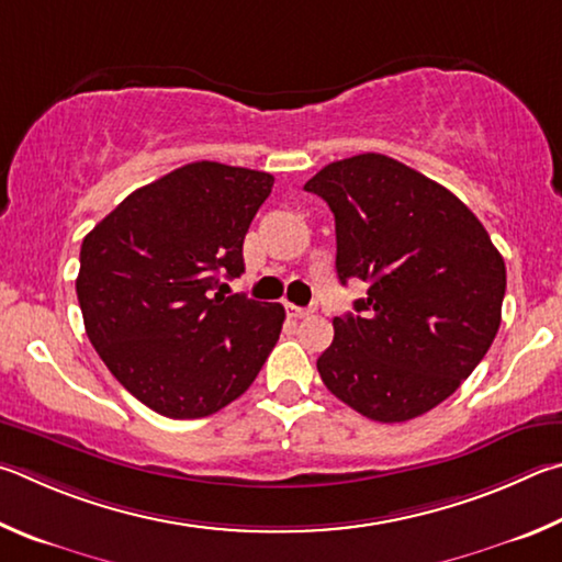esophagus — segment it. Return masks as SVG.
Returning a JSON list of instances; mask_svg holds the SVG:
<instances>
[{
	"label": "esophagus",
	"instance_id": "obj_1",
	"mask_svg": "<svg viewBox=\"0 0 562 562\" xmlns=\"http://www.w3.org/2000/svg\"><path fill=\"white\" fill-rule=\"evenodd\" d=\"M286 313L291 318H306V316H313V313H316V306L301 308V306H293V303H286Z\"/></svg>",
	"mask_w": 562,
	"mask_h": 562
}]
</instances>
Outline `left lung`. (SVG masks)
<instances>
[{"label":"left lung","instance_id":"left-lung-1","mask_svg":"<svg viewBox=\"0 0 562 562\" xmlns=\"http://www.w3.org/2000/svg\"><path fill=\"white\" fill-rule=\"evenodd\" d=\"M303 190L336 216L340 283H370L356 313L333 318L321 380L368 419L425 415L454 395L496 338L504 256L459 196L387 155L330 162Z\"/></svg>","mask_w":562,"mask_h":562}]
</instances>
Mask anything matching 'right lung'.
<instances>
[{"label":"right lung","instance_id":"right-lung-1","mask_svg":"<svg viewBox=\"0 0 562 562\" xmlns=\"http://www.w3.org/2000/svg\"><path fill=\"white\" fill-rule=\"evenodd\" d=\"M269 172L190 162L140 187L86 234L76 279L86 336L157 415L200 419L249 390L281 336V303L224 296ZM220 285L216 294L213 289Z\"/></svg>","mask_w":562,"mask_h":562}]
</instances>
